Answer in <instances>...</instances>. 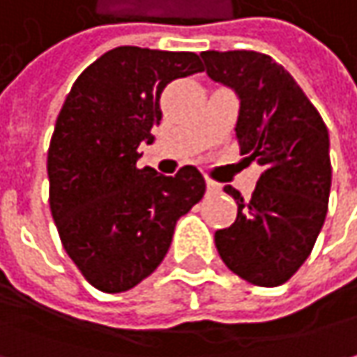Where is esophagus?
<instances>
[{
	"instance_id": "obj_1",
	"label": "esophagus",
	"mask_w": 357,
	"mask_h": 357,
	"mask_svg": "<svg viewBox=\"0 0 357 357\" xmlns=\"http://www.w3.org/2000/svg\"><path fill=\"white\" fill-rule=\"evenodd\" d=\"M206 188H208L210 194H220L222 192V185L220 183H216L214 179H206Z\"/></svg>"
}]
</instances>
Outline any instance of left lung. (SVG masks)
I'll use <instances>...</instances> for the list:
<instances>
[{
    "label": "left lung",
    "mask_w": 357,
    "mask_h": 357,
    "mask_svg": "<svg viewBox=\"0 0 357 357\" xmlns=\"http://www.w3.org/2000/svg\"><path fill=\"white\" fill-rule=\"evenodd\" d=\"M212 80L232 89L241 111V155L262 174L252 198L226 185L238 204L230 228L214 241L224 264L259 287L287 283L307 261L327 214L331 188L329 133L295 78L252 50L202 52Z\"/></svg>",
    "instance_id": "left-lung-1"
}]
</instances>
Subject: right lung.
Here are the masks:
<instances>
[{
  "label": "right lung",
  "instance_id": "right-lung-1",
  "mask_svg": "<svg viewBox=\"0 0 357 357\" xmlns=\"http://www.w3.org/2000/svg\"><path fill=\"white\" fill-rule=\"evenodd\" d=\"M194 52L119 46L76 78L56 119L50 149V210L64 250L102 293L147 279L169 250L176 222L198 204L206 181L194 165L174 178L137 167L153 143L163 89L202 73Z\"/></svg>",
  "mask_w": 357,
  "mask_h": 357
}]
</instances>
